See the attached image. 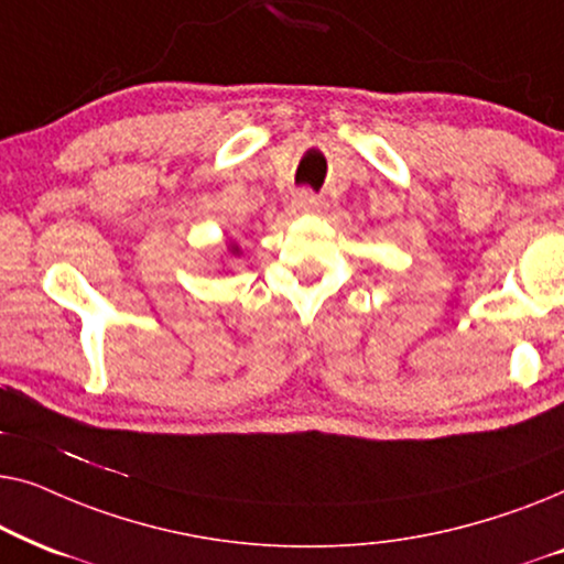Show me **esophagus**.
I'll list each match as a JSON object with an SVG mask.
<instances>
[{
  "mask_svg": "<svg viewBox=\"0 0 564 564\" xmlns=\"http://www.w3.org/2000/svg\"><path fill=\"white\" fill-rule=\"evenodd\" d=\"M292 207L297 213H318L323 207V199L311 189H300L295 197H292Z\"/></svg>",
  "mask_w": 564,
  "mask_h": 564,
  "instance_id": "1",
  "label": "esophagus"
}]
</instances>
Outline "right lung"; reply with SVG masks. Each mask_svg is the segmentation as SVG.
I'll use <instances>...</instances> for the list:
<instances>
[{
	"label": "right lung",
	"instance_id": "right-lung-1",
	"mask_svg": "<svg viewBox=\"0 0 564 564\" xmlns=\"http://www.w3.org/2000/svg\"><path fill=\"white\" fill-rule=\"evenodd\" d=\"M228 251H230V253H234V257H238V253H241V249H238V243H234V241H230V243H228Z\"/></svg>",
	"mask_w": 564,
	"mask_h": 564
}]
</instances>
